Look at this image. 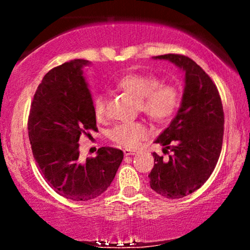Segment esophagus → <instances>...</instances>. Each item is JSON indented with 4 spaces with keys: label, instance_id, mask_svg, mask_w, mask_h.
Instances as JSON below:
<instances>
[{
    "label": "esophagus",
    "instance_id": "34e87169",
    "mask_svg": "<svg viewBox=\"0 0 250 250\" xmlns=\"http://www.w3.org/2000/svg\"><path fill=\"white\" fill-rule=\"evenodd\" d=\"M123 153H125V155H134V154H136V150H135V149H130V148H125L123 149Z\"/></svg>",
    "mask_w": 250,
    "mask_h": 250
}]
</instances>
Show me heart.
I'll return each mask as SVG.
<instances>
[{"mask_svg":"<svg viewBox=\"0 0 250 250\" xmlns=\"http://www.w3.org/2000/svg\"><path fill=\"white\" fill-rule=\"evenodd\" d=\"M116 88L137 100V110L147 115L155 123L170 121L181 103V91L176 85L161 83L154 75L128 74L119 80ZM97 120L107 115V100L104 96L95 97L93 103ZM148 135V128L141 121L120 123L109 131V139L116 145L134 148Z\"/></svg>","mask_w":250,"mask_h":250,"instance_id":"heart-1","label":"heart"}]
</instances>
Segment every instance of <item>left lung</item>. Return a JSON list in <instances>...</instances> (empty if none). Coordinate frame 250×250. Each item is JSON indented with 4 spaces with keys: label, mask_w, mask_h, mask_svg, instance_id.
Instances as JSON below:
<instances>
[{
    "label": "left lung",
    "mask_w": 250,
    "mask_h": 250,
    "mask_svg": "<svg viewBox=\"0 0 250 250\" xmlns=\"http://www.w3.org/2000/svg\"><path fill=\"white\" fill-rule=\"evenodd\" d=\"M155 59L168 60L185 70L182 103L169 127L155 140L165 146L169 159L153 153L154 168L148 175L150 187L167 199H181L202 187L210 177L222 149L225 114L213 80L202 68L179 54Z\"/></svg>",
    "instance_id": "left-lung-1"
}]
</instances>
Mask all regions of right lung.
<instances>
[{
  "label": "right lung",
  "instance_id": "add662e5",
  "mask_svg": "<svg viewBox=\"0 0 250 250\" xmlns=\"http://www.w3.org/2000/svg\"><path fill=\"white\" fill-rule=\"evenodd\" d=\"M85 60L65 62L48 71L34 95L28 134L34 159L57 194L90 201L104 193L123 160V151L102 147L95 157L80 159L81 135L97 130L93 99L82 68Z\"/></svg>",
  "mask_w": 250,
  "mask_h": 250
}]
</instances>
